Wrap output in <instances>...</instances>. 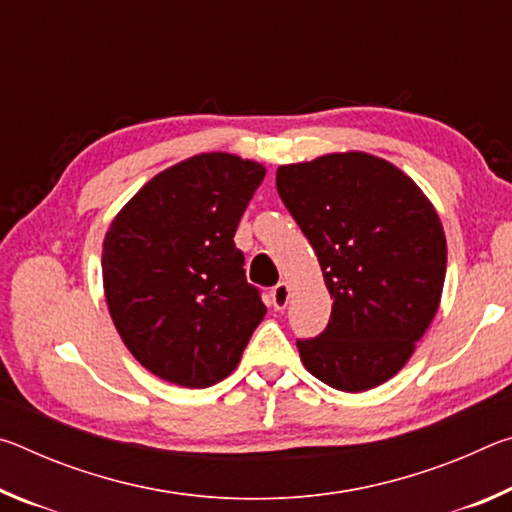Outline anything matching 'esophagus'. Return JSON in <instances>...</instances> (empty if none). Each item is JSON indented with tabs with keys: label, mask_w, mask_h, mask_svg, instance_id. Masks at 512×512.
I'll list each match as a JSON object with an SVG mask.
<instances>
[{
	"label": "esophagus",
	"mask_w": 512,
	"mask_h": 512,
	"mask_svg": "<svg viewBox=\"0 0 512 512\" xmlns=\"http://www.w3.org/2000/svg\"><path fill=\"white\" fill-rule=\"evenodd\" d=\"M289 298H291V289H289V284H287V282L275 284V287L271 289V302H273V307H275L277 311L287 309V305H289Z\"/></svg>",
	"instance_id": "1"
}]
</instances>
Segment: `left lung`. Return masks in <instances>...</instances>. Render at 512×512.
<instances>
[{"instance_id": "left-lung-1", "label": "left lung", "mask_w": 512, "mask_h": 512, "mask_svg": "<svg viewBox=\"0 0 512 512\" xmlns=\"http://www.w3.org/2000/svg\"><path fill=\"white\" fill-rule=\"evenodd\" d=\"M275 185L334 298L325 332L298 341L302 363L336 391L384 384L411 359L443 296L438 212L404 171L361 151L282 164Z\"/></svg>"}]
</instances>
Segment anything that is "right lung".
<instances>
[{"label": "right lung", "mask_w": 512, "mask_h": 512, "mask_svg": "<svg viewBox=\"0 0 512 512\" xmlns=\"http://www.w3.org/2000/svg\"><path fill=\"white\" fill-rule=\"evenodd\" d=\"M266 169L201 153L153 176L103 239V291L121 341L171 384L207 388L230 375L266 307L235 246Z\"/></svg>", "instance_id": "1"}]
</instances>
